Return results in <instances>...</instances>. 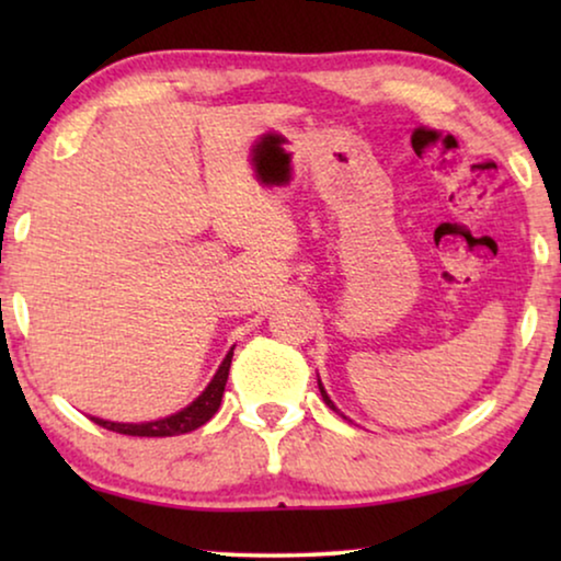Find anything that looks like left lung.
I'll list each match as a JSON object with an SVG mask.
<instances>
[{"label": "left lung", "instance_id": "1", "mask_svg": "<svg viewBox=\"0 0 561 561\" xmlns=\"http://www.w3.org/2000/svg\"><path fill=\"white\" fill-rule=\"evenodd\" d=\"M319 390H321V398H324V401H327V405H329V409H334V403H332V401H329L327 390H324V388H321V382H319ZM334 411H336V409H334Z\"/></svg>", "mask_w": 561, "mask_h": 561}]
</instances>
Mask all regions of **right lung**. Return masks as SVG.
<instances>
[{
  "label": "right lung",
  "instance_id": "1",
  "mask_svg": "<svg viewBox=\"0 0 561 561\" xmlns=\"http://www.w3.org/2000/svg\"><path fill=\"white\" fill-rule=\"evenodd\" d=\"M232 350L227 352L225 363L219 365L217 375H214V380L206 386L204 393L198 396L194 403L186 405L183 411L173 413V416L160 419V421H148V424H114V421H104V419H91V421L99 426L110 428V432L127 434V436H175V434L194 432V428L204 426L206 421L219 411L221 396H225V386H227L229 365H232Z\"/></svg>",
  "mask_w": 561,
  "mask_h": 561
}]
</instances>
